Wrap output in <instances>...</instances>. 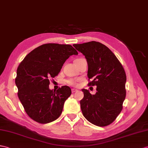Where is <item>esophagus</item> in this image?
I'll return each mask as SVG.
<instances>
[{
    "label": "esophagus",
    "mask_w": 148,
    "mask_h": 148,
    "mask_svg": "<svg viewBox=\"0 0 148 148\" xmlns=\"http://www.w3.org/2000/svg\"><path fill=\"white\" fill-rule=\"evenodd\" d=\"M76 91H77V90H76V89H72V92H75Z\"/></svg>",
    "instance_id": "34e87169"
}]
</instances>
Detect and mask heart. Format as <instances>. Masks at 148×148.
Returning <instances> with one entry per match:
<instances>
[{"mask_svg": "<svg viewBox=\"0 0 148 148\" xmlns=\"http://www.w3.org/2000/svg\"><path fill=\"white\" fill-rule=\"evenodd\" d=\"M68 83L70 85H73V86H74L76 84V80H74V79H71V80H69L68 81Z\"/></svg>", "mask_w": 148, "mask_h": 148, "instance_id": "b5f03b06", "label": "heart"}]
</instances>
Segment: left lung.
Wrapping results in <instances>:
<instances>
[{
	"instance_id": "left-lung-1",
	"label": "left lung",
	"mask_w": 148,
	"mask_h": 148,
	"mask_svg": "<svg viewBox=\"0 0 148 148\" xmlns=\"http://www.w3.org/2000/svg\"><path fill=\"white\" fill-rule=\"evenodd\" d=\"M85 56L88 62L89 86H97L91 95L82 89L84 98L80 101L82 114L92 124L104 127L115 121L122 110L126 95L125 71L117 58L105 45L92 42L74 44Z\"/></svg>"
}]
</instances>
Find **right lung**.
<instances>
[{
  "label": "right lung",
  "instance_id": "add662e5",
  "mask_svg": "<svg viewBox=\"0 0 148 148\" xmlns=\"http://www.w3.org/2000/svg\"><path fill=\"white\" fill-rule=\"evenodd\" d=\"M77 54L71 45L47 43L32 50L20 63L15 82L19 100L31 119L47 123L59 117L71 90L67 86L50 90L49 78L58 75L69 57Z\"/></svg>",
  "mask_w": 148,
  "mask_h": 148
}]
</instances>
